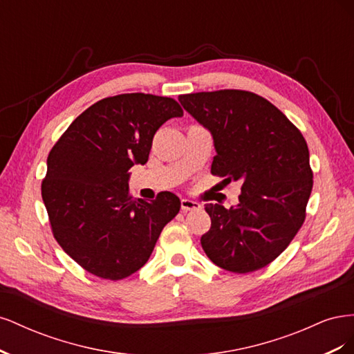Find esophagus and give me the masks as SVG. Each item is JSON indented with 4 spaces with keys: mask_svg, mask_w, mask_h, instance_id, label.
<instances>
[{
    "mask_svg": "<svg viewBox=\"0 0 354 354\" xmlns=\"http://www.w3.org/2000/svg\"><path fill=\"white\" fill-rule=\"evenodd\" d=\"M201 203L190 201V199H181V211L187 212V211H194V209H199Z\"/></svg>",
    "mask_w": 354,
    "mask_h": 354,
    "instance_id": "1",
    "label": "esophagus"
}]
</instances>
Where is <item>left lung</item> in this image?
Segmentation results:
<instances>
[{"label":"left lung","instance_id":"8db88e82","mask_svg":"<svg viewBox=\"0 0 354 354\" xmlns=\"http://www.w3.org/2000/svg\"><path fill=\"white\" fill-rule=\"evenodd\" d=\"M181 106L211 131V174L241 181L230 209L207 203L209 230L201 245L208 259L233 273L263 269L291 243L306 220L313 171L306 138L261 95L243 90L183 94Z\"/></svg>","mask_w":354,"mask_h":354}]
</instances>
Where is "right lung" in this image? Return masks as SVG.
<instances>
[{
	"mask_svg": "<svg viewBox=\"0 0 354 354\" xmlns=\"http://www.w3.org/2000/svg\"><path fill=\"white\" fill-rule=\"evenodd\" d=\"M183 109L171 97L127 93L85 109L53 146L41 195L53 236L72 260L102 279L120 281L146 264L180 199L160 192L133 199L134 164L145 165L158 128Z\"/></svg>",
	"mask_w": 354,
	"mask_h": 354,
	"instance_id": "obj_1",
	"label": "right lung"
}]
</instances>
